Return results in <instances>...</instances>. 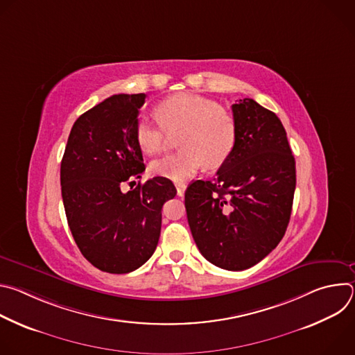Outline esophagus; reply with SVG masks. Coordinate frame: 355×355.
<instances>
[{"label":"esophagus","mask_w":355,"mask_h":355,"mask_svg":"<svg viewBox=\"0 0 355 355\" xmlns=\"http://www.w3.org/2000/svg\"><path fill=\"white\" fill-rule=\"evenodd\" d=\"M175 187H177V195H178V196H184V192H185V189H187V185H185L184 182H177Z\"/></svg>","instance_id":"obj_1"}]
</instances>
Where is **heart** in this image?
Instances as JSON below:
<instances>
[{"mask_svg": "<svg viewBox=\"0 0 355 355\" xmlns=\"http://www.w3.org/2000/svg\"><path fill=\"white\" fill-rule=\"evenodd\" d=\"M159 122L140 118L135 128L136 143L146 155L164 151L171 137L178 136L181 150L155 160V175L181 182L196 174L202 166H220L233 151L237 135L234 116L215 101L189 92L166 98L156 107Z\"/></svg>", "mask_w": 355, "mask_h": 355, "instance_id": "obj_1", "label": "heart"}]
</instances>
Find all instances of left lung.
Listing matches in <instances>:
<instances>
[{"instance_id": "obj_1", "label": "left lung", "mask_w": 355, "mask_h": 355, "mask_svg": "<svg viewBox=\"0 0 355 355\" xmlns=\"http://www.w3.org/2000/svg\"><path fill=\"white\" fill-rule=\"evenodd\" d=\"M236 143L212 180L185 191L192 237L209 263L243 271L282 240L296 185L295 159L279 118L244 98L232 105Z\"/></svg>"}]
</instances>
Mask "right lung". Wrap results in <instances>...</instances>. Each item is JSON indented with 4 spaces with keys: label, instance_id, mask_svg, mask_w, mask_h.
I'll return each mask as SVG.
<instances>
[{
    "label": "right lung",
    "instance_id": "add662e5",
    "mask_svg": "<svg viewBox=\"0 0 355 355\" xmlns=\"http://www.w3.org/2000/svg\"><path fill=\"white\" fill-rule=\"evenodd\" d=\"M146 94H118L84 112L73 125L60 167L69 227L81 254L98 270L128 274L157 247L162 208L177 193L155 177L130 191L146 166L135 128Z\"/></svg>",
    "mask_w": 355,
    "mask_h": 355
}]
</instances>
